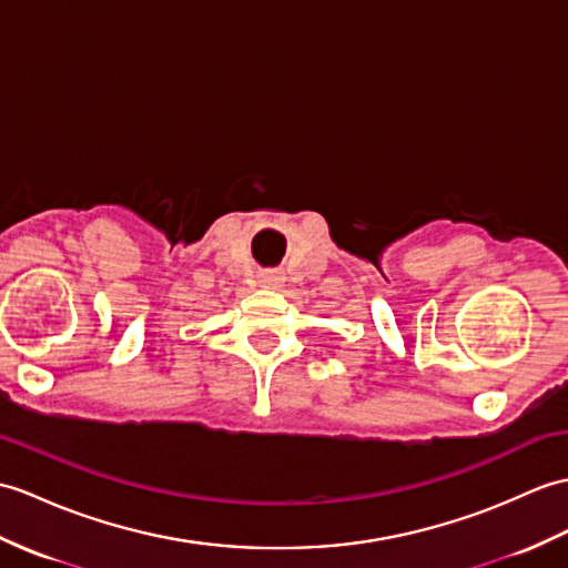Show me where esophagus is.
I'll use <instances>...</instances> for the list:
<instances>
[{
  "mask_svg": "<svg viewBox=\"0 0 568 568\" xmlns=\"http://www.w3.org/2000/svg\"><path fill=\"white\" fill-rule=\"evenodd\" d=\"M283 281H285V275H283L281 271H261V273H258V283H261V287H271V290H275V287H281V285H283Z\"/></svg>",
  "mask_w": 568,
  "mask_h": 568,
  "instance_id": "34e87169",
  "label": "esophagus"
}]
</instances>
